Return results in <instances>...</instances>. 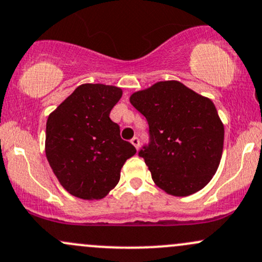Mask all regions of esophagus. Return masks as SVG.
<instances>
[{
  "instance_id": "obj_1",
  "label": "esophagus",
  "mask_w": 262,
  "mask_h": 262,
  "mask_svg": "<svg viewBox=\"0 0 262 262\" xmlns=\"http://www.w3.org/2000/svg\"><path fill=\"white\" fill-rule=\"evenodd\" d=\"M130 143L134 145V147L137 148V149H138V148H139V138H138V137H134V138L130 140Z\"/></svg>"
}]
</instances>
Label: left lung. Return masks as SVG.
<instances>
[{
	"label": "left lung",
	"instance_id": "8db88e82",
	"mask_svg": "<svg viewBox=\"0 0 262 262\" xmlns=\"http://www.w3.org/2000/svg\"><path fill=\"white\" fill-rule=\"evenodd\" d=\"M130 103L149 125L140 149L154 183L184 197L202 189L220 166L225 128L211 99L177 80L158 81L133 93Z\"/></svg>",
	"mask_w": 262,
	"mask_h": 262
}]
</instances>
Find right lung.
Segmentation results:
<instances>
[{"instance_id":"obj_1","label":"right lung","mask_w":262,"mask_h":262,"mask_svg":"<svg viewBox=\"0 0 262 262\" xmlns=\"http://www.w3.org/2000/svg\"><path fill=\"white\" fill-rule=\"evenodd\" d=\"M123 90L82 84L49 115L45 152L60 184L73 196L100 200L120 180L126 159L137 153L109 118Z\"/></svg>"}]
</instances>
